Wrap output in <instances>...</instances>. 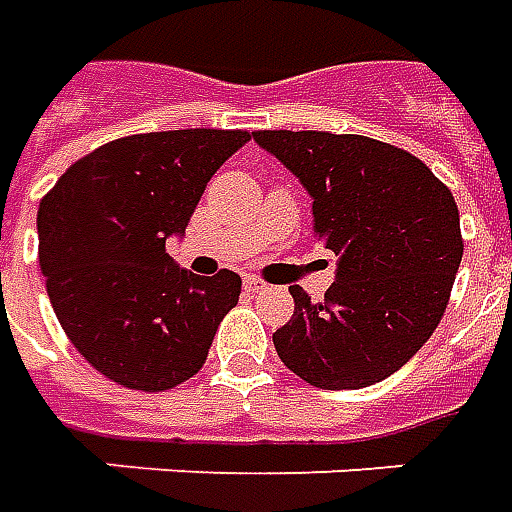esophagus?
I'll use <instances>...</instances> for the list:
<instances>
[{
	"label": "esophagus",
	"instance_id": "obj_1",
	"mask_svg": "<svg viewBox=\"0 0 512 512\" xmlns=\"http://www.w3.org/2000/svg\"><path fill=\"white\" fill-rule=\"evenodd\" d=\"M245 292H250V295H262V292H267V284L259 281V278H253V275H248V278H245Z\"/></svg>",
	"mask_w": 512,
	"mask_h": 512
}]
</instances>
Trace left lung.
I'll return each mask as SVG.
<instances>
[{
  "label": "left lung",
  "instance_id": "obj_1",
  "mask_svg": "<svg viewBox=\"0 0 512 512\" xmlns=\"http://www.w3.org/2000/svg\"><path fill=\"white\" fill-rule=\"evenodd\" d=\"M311 198L314 237L336 253L322 303L289 286L273 333L281 361L317 389H364L422 350L463 259L452 192L422 159L361 134L253 132Z\"/></svg>",
  "mask_w": 512,
  "mask_h": 512
}]
</instances>
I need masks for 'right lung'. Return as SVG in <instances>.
Returning a JSON list of instances; mask_svg holds the SVG:
<instances>
[{
  "label": "right lung",
  "mask_w": 512,
  "mask_h": 512,
  "mask_svg": "<svg viewBox=\"0 0 512 512\" xmlns=\"http://www.w3.org/2000/svg\"><path fill=\"white\" fill-rule=\"evenodd\" d=\"M248 140L231 129L121 137L41 201L38 259L54 314L85 361L126 389L190 380L237 306V273H187L168 239L184 237L206 181Z\"/></svg>",
  "instance_id": "add662e5"
}]
</instances>
